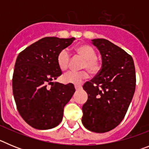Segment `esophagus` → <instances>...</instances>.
I'll use <instances>...</instances> for the list:
<instances>
[{
	"label": "esophagus",
	"mask_w": 149,
	"mask_h": 149,
	"mask_svg": "<svg viewBox=\"0 0 149 149\" xmlns=\"http://www.w3.org/2000/svg\"><path fill=\"white\" fill-rule=\"evenodd\" d=\"M74 88H75L76 90H78V89H81L82 88V86H81V84H75L74 85Z\"/></svg>",
	"instance_id": "esophagus-1"
}]
</instances>
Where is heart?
Returning <instances> with one entry per match:
<instances>
[{
  "label": "heart",
  "instance_id": "obj_1",
  "mask_svg": "<svg viewBox=\"0 0 149 149\" xmlns=\"http://www.w3.org/2000/svg\"><path fill=\"white\" fill-rule=\"evenodd\" d=\"M77 53L84 58L83 62L82 68H86L90 73L93 74L99 73L101 69V62L96 57V53L90 45H80L75 48ZM56 62L59 68L62 71L66 70L70 63V55L66 49L60 51L56 57ZM89 77V74L86 70L81 72H68L63 76V81L65 84H81L83 81Z\"/></svg>",
  "mask_w": 149,
  "mask_h": 149
}]
</instances>
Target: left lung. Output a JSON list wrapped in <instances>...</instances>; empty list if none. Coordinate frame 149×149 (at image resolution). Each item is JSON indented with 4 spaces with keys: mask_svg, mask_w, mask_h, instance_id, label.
Returning <instances> with one entry per match:
<instances>
[{
    "mask_svg": "<svg viewBox=\"0 0 149 149\" xmlns=\"http://www.w3.org/2000/svg\"><path fill=\"white\" fill-rule=\"evenodd\" d=\"M93 43L101 53L102 66L83 86L88 99L82 107V123L89 131L105 133L125 116L135 92L136 73L132 56L123 49L104 39Z\"/></svg>",
    "mask_w": 149,
    "mask_h": 149,
    "instance_id": "1",
    "label": "left lung"
}]
</instances>
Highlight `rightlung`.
I'll return each instance as SVG.
<instances>
[{
  "mask_svg": "<svg viewBox=\"0 0 149 149\" xmlns=\"http://www.w3.org/2000/svg\"><path fill=\"white\" fill-rule=\"evenodd\" d=\"M74 39L42 38L17 57L13 75V95L21 116L34 128L47 130L58 125L64 107L75 92L72 84L52 82L62 74L57 55Z\"/></svg>",
  "mask_w": 149,
  "mask_h": 149,
  "instance_id": "1",
  "label": "right lung"
}]
</instances>
